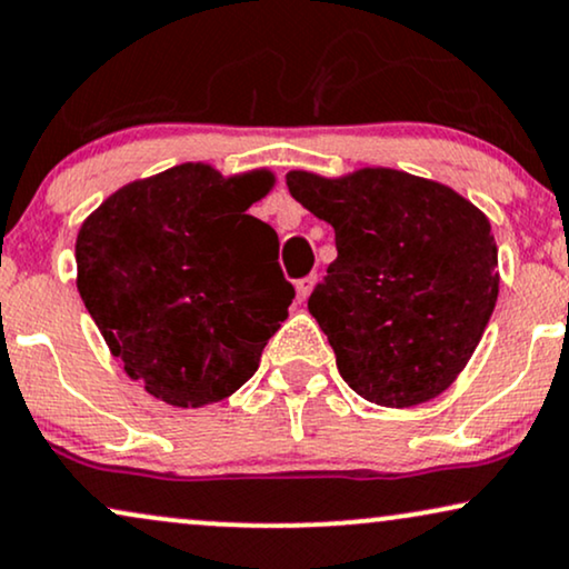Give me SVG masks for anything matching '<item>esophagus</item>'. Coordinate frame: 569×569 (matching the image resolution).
Segmentation results:
<instances>
[{
    "instance_id": "esophagus-1",
    "label": "esophagus",
    "mask_w": 569,
    "mask_h": 569,
    "mask_svg": "<svg viewBox=\"0 0 569 569\" xmlns=\"http://www.w3.org/2000/svg\"><path fill=\"white\" fill-rule=\"evenodd\" d=\"M315 278L317 276H305L297 280V299L299 301H305L309 297V291H312V286H315Z\"/></svg>"
}]
</instances>
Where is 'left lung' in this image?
Here are the masks:
<instances>
[{"label": "left lung", "mask_w": 569, "mask_h": 569, "mask_svg": "<svg viewBox=\"0 0 569 569\" xmlns=\"http://www.w3.org/2000/svg\"><path fill=\"white\" fill-rule=\"evenodd\" d=\"M297 202L336 229L309 312L369 403L411 408L456 382L499 293L489 218L456 189L396 169L289 171Z\"/></svg>", "instance_id": "obj_1"}]
</instances>
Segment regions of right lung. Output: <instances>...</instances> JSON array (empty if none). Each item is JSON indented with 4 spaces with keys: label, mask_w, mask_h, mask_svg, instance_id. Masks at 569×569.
I'll use <instances>...</instances> for the list:
<instances>
[{
    "label": "right lung",
    "mask_w": 569,
    "mask_h": 569,
    "mask_svg": "<svg viewBox=\"0 0 569 569\" xmlns=\"http://www.w3.org/2000/svg\"><path fill=\"white\" fill-rule=\"evenodd\" d=\"M270 171L226 179L181 163L121 187L78 233V291L124 372L158 400L200 408L260 367L293 286L278 233L249 216Z\"/></svg>",
    "instance_id": "right-lung-1"
}]
</instances>
